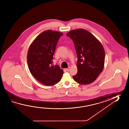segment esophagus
<instances>
[{"label":"esophagus","instance_id":"34e87169","mask_svg":"<svg viewBox=\"0 0 129 129\" xmlns=\"http://www.w3.org/2000/svg\"><path fill=\"white\" fill-rule=\"evenodd\" d=\"M70 70V68L69 67V68H66V70L67 71H68H68H69Z\"/></svg>","mask_w":129,"mask_h":129}]
</instances>
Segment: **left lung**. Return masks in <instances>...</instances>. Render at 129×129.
I'll use <instances>...</instances> for the list:
<instances>
[{
  "label": "left lung",
  "mask_w": 129,
  "mask_h": 129,
  "mask_svg": "<svg viewBox=\"0 0 129 129\" xmlns=\"http://www.w3.org/2000/svg\"><path fill=\"white\" fill-rule=\"evenodd\" d=\"M67 36L73 40L78 58L77 73L73 78L81 85L91 84L104 69V47L93 34L83 29L72 30Z\"/></svg>",
  "instance_id": "left-lung-1"
}]
</instances>
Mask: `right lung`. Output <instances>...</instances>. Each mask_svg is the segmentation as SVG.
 Returning a JSON list of instances; mask_svg holds the SVG:
<instances>
[{
  "instance_id": "add662e5",
  "label": "right lung",
  "mask_w": 129,
  "mask_h": 129,
  "mask_svg": "<svg viewBox=\"0 0 129 129\" xmlns=\"http://www.w3.org/2000/svg\"><path fill=\"white\" fill-rule=\"evenodd\" d=\"M62 33L47 30L42 32L30 44L27 62L30 72L38 81L47 86L59 82L63 71L59 65L53 64V56Z\"/></svg>"
}]
</instances>
